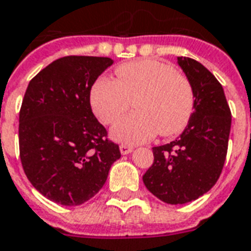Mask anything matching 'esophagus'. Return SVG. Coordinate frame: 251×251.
Returning <instances> with one entry per match:
<instances>
[{"mask_svg": "<svg viewBox=\"0 0 251 251\" xmlns=\"http://www.w3.org/2000/svg\"><path fill=\"white\" fill-rule=\"evenodd\" d=\"M120 151L121 154L126 155V154H130L131 151H133V148H131V146H127V145H121Z\"/></svg>", "mask_w": 251, "mask_h": 251, "instance_id": "obj_1", "label": "esophagus"}]
</instances>
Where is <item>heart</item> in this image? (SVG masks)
<instances>
[{
    "instance_id": "1",
    "label": "heart",
    "mask_w": 251,
    "mask_h": 251,
    "mask_svg": "<svg viewBox=\"0 0 251 251\" xmlns=\"http://www.w3.org/2000/svg\"><path fill=\"white\" fill-rule=\"evenodd\" d=\"M117 81L97 79L90 90V105L97 118L110 125L134 100L135 113L124 117L111 129L121 144L137 145L153 138L173 137L185 130L196 107L192 82L168 62L140 58L118 65Z\"/></svg>"
}]
</instances>
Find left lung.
I'll use <instances>...</instances> for the list:
<instances>
[{
	"mask_svg": "<svg viewBox=\"0 0 251 251\" xmlns=\"http://www.w3.org/2000/svg\"><path fill=\"white\" fill-rule=\"evenodd\" d=\"M177 61L194 89V113L177 140L153 148L154 162L142 177L148 190L170 205L194 201L214 186L226 159L231 126L222 85L196 59Z\"/></svg>",
	"mask_w": 251,
	"mask_h": 251,
	"instance_id": "1",
	"label": "left lung"
}]
</instances>
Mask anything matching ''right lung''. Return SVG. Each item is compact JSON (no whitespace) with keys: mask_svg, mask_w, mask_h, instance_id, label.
I'll list each match as a JSON object with an SVG mask.
<instances>
[{"mask_svg":"<svg viewBox=\"0 0 251 251\" xmlns=\"http://www.w3.org/2000/svg\"><path fill=\"white\" fill-rule=\"evenodd\" d=\"M113 65L107 57L68 55L42 69L27 85L20 110V157L37 190L59 205L94 197L121 157L118 145L94 117L90 90Z\"/></svg>","mask_w":251,"mask_h":251,"instance_id":"add662e5","label":"right lung"}]
</instances>
